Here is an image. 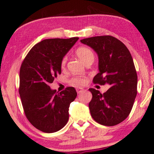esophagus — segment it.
<instances>
[{"instance_id":"obj_1","label":"esophagus","mask_w":154,"mask_h":154,"mask_svg":"<svg viewBox=\"0 0 154 154\" xmlns=\"http://www.w3.org/2000/svg\"><path fill=\"white\" fill-rule=\"evenodd\" d=\"M83 88H76V91H77V93L78 94H81V93L82 92H83Z\"/></svg>"}]
</instances>
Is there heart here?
Here are the masks:
<instances>
[{
  "label": "heart",
  "instance_id": "1",
  "mask_svg": "<svg viewBox=\"0 0 154 154\" xmlns=\"http://www.w3.org/2000/svg\"><path fill=\"white\" fill-rule=\"evenodd\" d=\"M76 55L80 59L82 60L83 63H85L87 60L91 58H94V52L91 50L90 48H87V47H79L75 51ZM66 62H67V57L64 56L63 57L61 62H60V66L62 68H63L66 66ZM86 82V79L84 77L77 76L73 77L70 80V83L72 85H75V86H83Z\"/></svg>",
  "mask_w": 154,
  "mask_h": 154
}]
</instances>
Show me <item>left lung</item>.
<instances>
[{
  "label": "left lung",
  "mask_w": 154,
  "mask_h": 154,
  "mask_svg": "<svg viewBox=\"0 0 154 154\" xmlns=\"http://www.w3.org/2000/svg\"><path fill=\"white\" fill-rule=\"evenodd\" d=\"M91 47L98 56L99 73L95 75V84L110 85L100 94L89 88L92 99L89 103L94 121L112 126L124 121L131 111L137 94V73L130 51L123 43L111 35H100L81 40Z\"/></svg>",
  "instance_id": "obj_1"
}]
</instances>
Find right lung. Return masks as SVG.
Here are the masks:
<instances>
[{
    "label": "right lung",
    "mask_w": 154,
    "mask_h": 154,
    "mask_svg": "<svg viewBox=\"0 0 154 154\" xmlns=\"http://www.w3.org/2000/svg\"><path fill=\"white\" fill-rule=\"evenodd\" d=\"M78 37L45 39L30 50L20 68V94L26 118L44 133L56 132L68 122L70 104L77 96L73 87L56 93L49 84L61 73L63 57Z\"/></svg>",
    "instance_id": "right-lung-1"
}]
</instances>
